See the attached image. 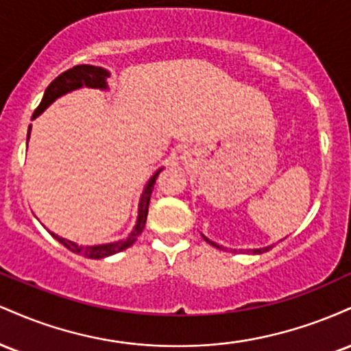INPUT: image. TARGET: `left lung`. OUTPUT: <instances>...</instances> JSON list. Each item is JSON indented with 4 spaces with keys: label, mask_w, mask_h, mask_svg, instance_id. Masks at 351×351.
I'll use <instances>...</instances> for the list:
<instances>
[{
    "label": "left lung",
    "mask_w": 351,
    "mask_h": 351,
    "mask_svg": "<svg viewBox=\"0 0 351 351\" xmlns=\"http://www.w3.org/2000/svg\"><path fill=\"white\" fill-rule=\"evenodd\" d=\"M204 237V236H203ZM204 241H206V243H209L211 245H215L216 249H224L223 245H219V244H216V243H213V241H209L208 237H204ZM274 247V244H271V245H267V247H261V249H247V252H254V254H263V252H267V251H271V249Z\"/></svg>",
    "instance_id": "8db88e82"
}]
</instances>
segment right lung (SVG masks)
<instances>
[{"mask_svg": "<svg viewBox=\"0 0 351 351\" xmlns=\"http://www.w3.org/2000/svg\"><path fill=\"white\" fill-rule=\"evenodd\" d=\"M108 71L102 69V67H95L90 66V64H82V66H74L72 69H67L66 72L58 75L52 82L47 86L46 92H44L41 104H39L38 108L34 110L33 119H36L39 114H43L47 107L54 102L56 99L62 97L64 94L67 92L75 90V88L80 87H90V88H102L106 90L107 88V77H108ZM29 134H31V125L27 128V140H29ZM163 168L156 170L153 173V176L148 180V183L145 184V189L140 196V203H138V216H136V223L132 232L128 234L125 239L115 241V243H108V244H97V245H80L72 243L69 239H64V237H59L54 232H51V236L54 239H58L64 247H67L69 251L74 254H80V256L88 257V259H104V257L112 256V254H117L120 251H125L127 247H130L132 244L135 243L136 237L143 232L145 223H147V215H148V204H150V196L153 191V184H155L156 176L160 175Z\"/></svg>", "mask_w": 351, "mask_h": 351, "instance_id": "obj_1", "label": "right lung"}]
</instances>
